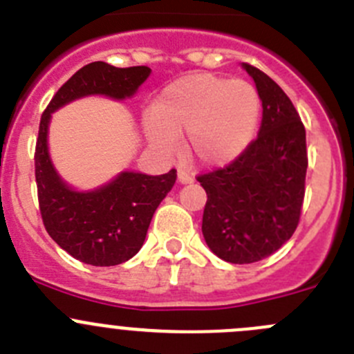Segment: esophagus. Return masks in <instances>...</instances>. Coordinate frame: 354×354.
Instances as JSON below:
<instances>
[{"instance_id":"1","label":"esophagus","mask_w":354,"mask_h":354,"mask_svg":"<svg viewBox=\"0 0 354 354\" xmlns=\"http://www.w3.org/2000/svg\"><path fill=\"white\" fill-rule=\"evenodd\" d=\"M178 181H180L181 185H187V183H192L194 178H192L188 173H185V171H178Z\"/></svg>"}]
</instances>
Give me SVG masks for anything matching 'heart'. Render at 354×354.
<instances>
[{"mask_svg":"<svg viewBox=\"0 0 354 354\" xmlns=\"http://www.w3.org/2000/svg\"><path fill=\"white\" fill-rule=\"evenodd\" d=\"M261 115L257 90L243 79L192 74L167 84L145 119L150 145L164 156L187 133L188 156L202 166H225L242 156Z\"/></svg>","mask_w":354,"mask_h":354,"instance_id":"b5f03b06","label":"heart"}]
</instances>
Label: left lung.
Masks as SVG:
<instances>
[{
  "label": "left lung",
  "instance_id": "1",
  "mask_svg": "<svg viewBox=\"0 0 354 354\" xmlns=\"http://www.w3.org/2000/svg\"><path fill=\"white\" fill-rule=\"evenodd\" d=\"M242 68L263 104L257 138L230 166L197 178L207 194L202 235L233 264L264 259L292 236L308 169L306 131L290 98L259 68Z\"/></svg>",
  "mask_w": 354,
  "mask_h": 354
}]
</instances>
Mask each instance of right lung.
I'll return each mask as SVG.
<instances>
[{
  "instance_id": "add662e5",
  "label": "right lung",
  "mask_w": 354,
  "mask_h": 354,
  "mask_svg": "<svg viewBox=\"0 0 354 354\" xmlns=\"http://www.w3.org/2000/svg\"><path fill=\"white\" fill-rule=\"evenodd\" d=\"M150 72L145 65L119 68L105 62L88 64L62 86L41 115L34 162L44 228L65 252L91 266L121 264L142 249L153 212L176 181V171L159 176L121 171L102 187L75 190L51 162V114L86 97L133 98Z\"/></svg>"
}]
</instances>
